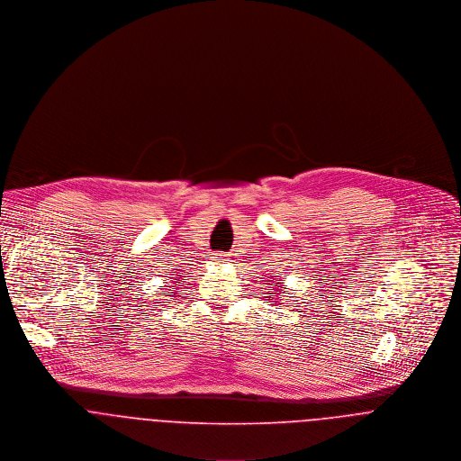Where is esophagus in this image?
Instances as JSON below:
<instances>
[{
	"label": "esophagus",
	"instance_id": "obj_1",
	"mask_svg": "<svg viewBox=\"0 0 461 461\" xmlns=\"http://www.w3.org/2000/svg\"><path fill=\"white\" fill-rule=\"evenodd\" d=\"M216 261H218V263H223V261H227V259H225L223 256H218V258H216Z\"/></svg>",
	"mask_w": 461,
	"mask_h": 461
}]
</instances>
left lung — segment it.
Returning <instances> with one entry per match:
<instances>
[{"instance_id":"left-lung-1","label":"left lung","mask_w":461,"mask_h":461,"mask_svg":"<svg viewBox=\"0 0 461 461\" xmlns=\"http://www.w3.org/2000/svg\"><path fill=\"white\" fill-rule=\"evenodd\" d=\"M280 284H282V282H280ZM271 285H276V282H275V284H271ZM278 287H280V285H276V287H275V289H276V293H269V294H275V296H276V294L282 291V289L278 291ZM266 298H269V296H266ZM273 305H275V303H273Z\"/></svg>"}]
</instances>
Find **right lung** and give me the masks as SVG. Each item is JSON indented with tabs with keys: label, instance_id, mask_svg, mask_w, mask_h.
I'll return each instance as SVG.
<instances>
[{
	"label": "right lung",
	"instance_id": "obj_1",
	"mask_svg": "<svg viewBox=\"0 0 461 461\" xmlns=\"http://www.w3.org/2000/svg\"><path fill=\"white\" fill-rule=\"evenodd\" d=\"M179 278H181V275H179V276H176V280H179ZM183 280H185V278H183ZM177 284H181V282H177Z\"/></svg>",
	"mask_w": 461,
	"mask_h": 461
}]
</instances>
